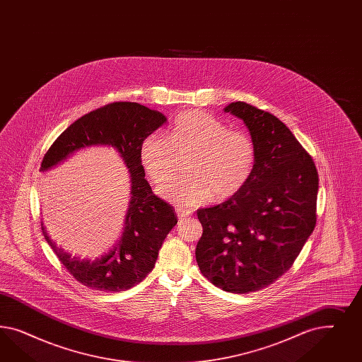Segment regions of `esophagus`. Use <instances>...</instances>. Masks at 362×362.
I'll return each instance as SVG.
<instances>
[{"mask_svg": "<svg viewBox=\"0 0 362 362\" xmlns=\"http://www.w3.org/2000/svg\"><path fill=\"white\" fill-rule=\"evenodd\" d=\"M176 215H177L179 220L186 219L187 216H189V215H191V211H189V209L176 207Z\"/></svg>", "mask_w": 362, "mask_h": 362, "instance_id": "34e87169", "label": "esophagus"}]
</instances>
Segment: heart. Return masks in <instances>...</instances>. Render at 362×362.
Instances as JSON below:
<instances>
[{"instance_id": "obj_1", "label": "heart", "mask_w": 362, "mask_h": 362, "mask_svg": "<svg viewBox=\"0 0 362 362\" xmlns=\"http://www.w3.org/2000/svg\"><path fill=\"white\" fill-rule=\"evenodd\" d=\"M188 153L187 175L174 176L158 188L179 207L236 195L251 179L257 156L250 132L230 130L209 112L189 110L176 117L168 136L153 132L143 139L139 160L153 183H160L174 171L176 153Z\"/></svg>"}]
</instances>
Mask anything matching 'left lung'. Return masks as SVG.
<instances>
[{"mask_svg": "<svg viewBox=\"0 0 362 362\" xmlns=\"http://www.w3.org/2000/svg\"><path fill=\"white\" fill-rule=\"evenodd\" d=\"M224 111L248 127L256 165L236 195L197 209L203 235L195 255L212 284L250 293L283 276L315 230L318 174L310 155L279 118L245 102H232Z\"/></svg>", "mask_w": 362, "mask_h": 362, "instance_id": "1", "label": "left lung"}]
</instances>
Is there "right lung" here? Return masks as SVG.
<instances>
[{"instance_id": "right-lung-1", "label": "right lung", "mask_w": 362, "mask_h": 362, "mask_svg": "<svg viewBox=\"0 0 362 362\" xmlns=\"http://www.w3.org/2000/svg\"><path fill=\"white\" fill-rule=\"evenodd\" d=\"M167 118L135 102H114L71 123L45 153L41 171L59 165L71 153L91 146H111L130 173L132 199L121 239L95 260L79 259L57 247L45 230L47 244L81 284L102 292H121L141 283L153 269L158 252L177 223L175 209L156 197L144 179L139 148L143 139L163 126Z\"/></svg>"}]
</instances>
